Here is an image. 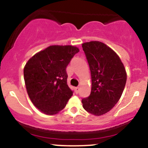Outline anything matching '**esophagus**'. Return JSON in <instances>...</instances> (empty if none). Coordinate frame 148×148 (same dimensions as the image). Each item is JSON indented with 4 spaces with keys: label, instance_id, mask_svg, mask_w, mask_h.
<instances>
[{
    "label": "esophagus",
    "instance_id": "1",
    "mask_svg": "<svg viewBox=\"0 0 148 148\" xmlns=\"http://www.w3.org/2000/svg\"><path fill=\"white\" fill-rule=\"evenodd\" d=\"M79 89H80L79 87H76V88H75V92H76V93L78 94L79 92Z\"/></svg>",
    "mask_w": 148,
    "mask_h": 148
}]
</instances>
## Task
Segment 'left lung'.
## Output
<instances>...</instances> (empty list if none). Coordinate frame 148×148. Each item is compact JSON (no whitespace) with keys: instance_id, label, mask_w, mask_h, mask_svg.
<instances>
[{"instance_id":"left-lung-1","label":"left lung","mask_w":148,"mask_h":148,"mask_svg":"<svg viewBox=\"0 0 148 148\" xmlns=\"http://www.w3.org/2000/svg\"><path fill=\"white\" fill-rule=\"evenodd\" d=\"M82 48L92 77L90 95L82 100L83 108L100 116L120 99L127 81L126 70L118 55L104 43L89 41L82 44Z\"/></svg>"}]
</instances>
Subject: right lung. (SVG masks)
Returning a JSON list of instances; mask_svg holds the SVG:
<instances>
[{
	"label": "right lung",
	"instance_id": "add662e5",
	"mask_svg": "<svg viewBox=\"0 0 148 148\" xmlns=\"http://www.w3.org/2000/svg\"><path fill=\"white\" fill-rule=\"evenodd\" d=\"M79 51L77 46H50L34 54L26 64L23 75L26 91L41 112L57 114L72 96L67 85L66 68Z\"/></svg>",
	"mask_w": 148,
	"mask_h": 148
}]
</instances>
